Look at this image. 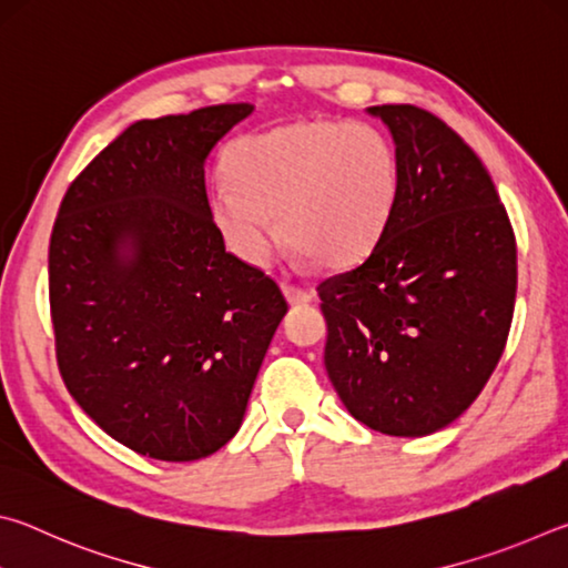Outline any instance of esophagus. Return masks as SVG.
<instances>
[{"instance_id": "34e87169", "label": "esophagus", "mask_w": 568, "mask_h": 568, "mask_svg": "<svg viewBox=\"0 0 568 568\" xmlns=\"http://www.w3.org/2000/svg\"><path fill=\"white\" fill-rule=\"evenodd\" d=\"M283 293H285L287 303H291V305H303V303L313 301V293L305 291V287H301V285H295V283H283Z\"/></svg>"}]
</instances>
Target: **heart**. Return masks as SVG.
<instances>
[{"label":"heart","mask_w":568,"mask_h":568,"mask_svg":"<svg viewBox=\"0 0 568 568\" xmlns=\"http://www.w3.org/2000/svg\"><path fill=\"white\" fill-rule=\"evenodd\" d=\"M210 215L237 257L265 265L283 240L331 271L363 263L396 215L400 165L368 122L301 120L237 140Z\"/></svg>","instance_id":"1"}]
</instances>
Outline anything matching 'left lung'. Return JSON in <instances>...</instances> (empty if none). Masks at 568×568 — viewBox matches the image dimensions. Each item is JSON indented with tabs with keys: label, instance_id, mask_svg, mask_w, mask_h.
<instances>
[{
	"label": "left lung",
	"instance_id": "8db88e82",
	"mask_svg": "<svg viewBox=\"0 0 568 568\" xmlns=\"http://www.w3.org/2000/svg\"><path fill=\"white\" fill-rule=\"evenodd\" d=\"M400 165L396 215L378 247L318 285L325 371L355 420L428 436L491 378L516 303V237L484 162L413 104L368 108Z\"/></svg>",
	"mask_w": 568,
	"mask_h": 568
}]
</instances>
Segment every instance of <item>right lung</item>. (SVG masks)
<instances>
[{
    "instance_id": "add662e5",
    "label": "right lung",
    "mask_w": 568,
    "mask_h": 568,
    "mask_svg": "<svg viewBox=\"0 0 568 568\" xmlns=\"http://www.w3.org/2000/svg\"><path fill=\"white\" fill-rule=\"evenodd\" d=\"M253 104L130 124L57 213L50 311L60 376L104 434L158 460H197L243 423L287 303L225 250L205 160Z\"/></svg>"
}]
</instances>
